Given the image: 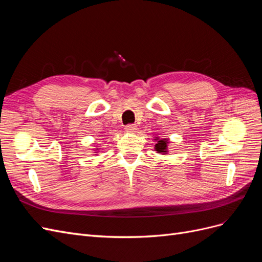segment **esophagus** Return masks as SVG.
<instances>
[{"label": "esophagus", "instance_id": "1", "mask_svg": "<svg viewBox=\"0 0 262 262\" xmlns=\"http://www.w3.org/2000/svg\"><path fill=\"white\" fill-rule=\"evenodd\" d=\"M124 130H125L126 132H136L137 125H136V124H132V123L126 124V125L124 126Z\"/></svg>", "mask_w": 262, "mask_h": 262}]
</instances>
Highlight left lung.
I'll return each instance as SVG.
<instances>
[{"instance_id":"1","label":"left lung","mask_w":262,"mask_h":262,"mask_svg":"<svg viewBox=\"0 0 262 262\" xmlns=\"http://www.w3.org/2000/svg\"><path fill=\"white\" fill-rule=\"evenodd\" d=\"M155 149L158 153H166L167 152V141L166 140H160L155 145Z\"/></svg>"}]
</instances>
